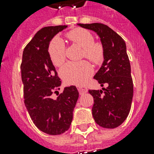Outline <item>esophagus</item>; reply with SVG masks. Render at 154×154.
I'll use <instances>...</instances> for the list:
<instances>
[{
    "label": "esophagus",
    "instance_id": "obj_1",
    "mask_svg": "<svg viewBox=\"0 0 154 154\" xmlns=\"http://www.w3.org/2000/svg\"><path fill=\"white\" fill-rule=\"evenodd\" d=\"M77 89H78V91H79L80 94H85V93H86V92L88 91L87 88H85V87H83V86H79Z\"/></svg>",
    "mask_w": 154,
    "mask_h": 154
}]
</instances>
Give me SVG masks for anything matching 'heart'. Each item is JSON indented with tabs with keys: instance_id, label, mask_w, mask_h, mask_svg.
<instances>
[{
	"instance_id": "1",
	"label": "heart",
	"mask_w": 154,
	"mask_h": 154,
	"mask_svg": "<svg viewBox=\"0 0 154 154\" xmlns=\"http://www.w3.org/2000/svg\"><path fill=\"white\" fill-rule=\"evenodd\" d=\"M69 41L83 48L82 57L94 63H99L104 57L102 45L94 42V35L89 30L77 28L66 33ZM49 56L53 64L60 66L65 60V47L60 37H55L49 46ZM94 72L92 65L86 60L80 62H69L60 70V74L66 83L76 85L85 84Z\"/></svg>"
}]
</instances>
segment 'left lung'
Instances as JSON below:
<instances>
[{
  "mask_svg": "<svg viewBox=\"0 0 154 154\" xmlns=\"http://www.w3.org/2000/svg\"><path fill=\"white\" fill-rule=\"evenodd\" d=\"M79 25L96 32L104 49V62L94 78L102 87L105 84L108 87L102 90H89L94 97L93 117L101 127L114 129L128 117L134 95L126 45L121 36L106 25L93 23Z\"/></svg>",
  "mask_w": 154,
  "mask_h": 154,
  "instance_id": "8db88e82",
  "label": "left lung"
}]
</instances>
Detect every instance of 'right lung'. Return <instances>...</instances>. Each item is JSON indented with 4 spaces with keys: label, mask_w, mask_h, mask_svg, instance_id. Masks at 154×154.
<instances>
[{
    "label": "right lung",
    "mask_w": 154,
    "mask_h": 154,
    "mask_svg": "<svg viewBox=\"0 0 154 154\" xmlns=\"http://www.w3.org/2000/svg\"><path fill=\"white\" fill-rule=\"evenodd\" d=\"M66 27L48 26L39 30L25 46L20 65L26 109L35 125L49 135H59L69 129L79 97L74 85L59 94L60 79L48 52L54 35ZM53 93L58 96L57 99L51 97Z\"/></svg>",
    "instance_id": "1"
}]
</instances>
